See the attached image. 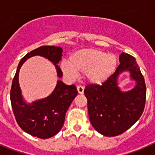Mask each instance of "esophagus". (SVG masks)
I'll list each match as a JSON object with an SVG mask.
<instances>
[{
    "mask_svg": "<svg viewBox=\"0 0 155 155\" xmlns=\"http://www.w3.org/2000/svg\"><path fill=\"white\" fill-rule=\"evenodd\" d=\"M77 90L79 94H83L84 93V87H82L81 85H78L77 86Z\"/></svg>",
    "mask_w": 155,
    "mask_h": 155,
    "instance_id": "obj_1",
    "label": "esophagus"
}]
</instances>
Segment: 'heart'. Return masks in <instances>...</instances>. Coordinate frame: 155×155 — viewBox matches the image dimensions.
<instances>
[{"label": "heart", "instance_id": "heart-1", "mask_svg": "<svg viewBox=\"0 0 155 155\" xmlns=\"http://www.w3.org/2000/svg\"><path fill=\"white\" fill-rule=\"evenodd\" d=\"M117 58L114 54H106L96 49H82L70 57L69 63L64 62L61 68L66 74L74 76L77 73L86 74L93 84H101L114 73Z\"/></svg>", "mask_w": 155, "mask_h": 155}]
</instances>
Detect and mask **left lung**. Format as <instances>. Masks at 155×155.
<instances>
[{
  "label": "left lung",
  "mask_w": 155,
  "mask_h": 155,
  "mask_svg": "<svg viewBox=\"0 0 155 155\" xmlns=\"http://www.w3.org/2000/svg\"><path fill=\"white\" fill-rule=\"evenodd\" d=\"M120 64L101 85L87 84L84 93L91 125L106 137L120 135L130 128L141 116L146 102V84L136 59L122 53ZM124 70L131 72L137 81L134 90L122 93L117 86V78Z\"/></svg>",
  "instance_id": "obj_1"
}]
</instances>
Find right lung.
<instances>
[{
  "label": "right lung",
  "instance_id": "right-lung-1",
  "mask_svg": "<svg viewBox=\"0 0 155 155\" xmlns=\"http://www.w3.org/2000/svg\"><path fill=\"white\" fill-rule=\"evenodd\" d=\"M62 53V48L58 46H42L27 53L19 62L12 81L10 98L14 115L19 127L31 136L47 139L61 130L66 113L78 94V91L74 84L67 85L58 81L56 88L50 96L27 105L23 102L19 87V70L27 59L39 55L52 61L57 68V75L61 78L63 72L57 64L61 61Z\"/></svg>",
  "mask_w": 155,
  "mask_h": 155
}]
</instances>
